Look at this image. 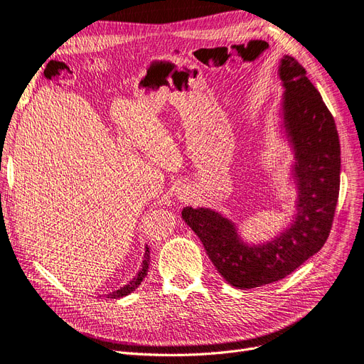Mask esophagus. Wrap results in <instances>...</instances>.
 I'll list each match as a JSON object with an SVG mask.
<instances>
[{
    "instance_id": "1",
    "label": "esophagus",
    "mask_w": 364,
    "mask_h": 364,
    "mask_svg": "<svg viewBox=\"0 0 364 364\" xmlns=\"http://www.w3.org/2000/svg\"><path fill=\"white\" fill-rule=\"evenodd\" d=\"M178 195H180V198H184V196L187 195V191H186V187H183V189H178Z\"/></svg>"
}]
</instances>
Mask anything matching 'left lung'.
Returning a JSON list of instances; mask_svg holds the SVG:
<instances>
[{"label":"left lung","instance_id":"1","mask_svg":"<svg viewBox=\"0 0 364 364\" xmlns=\"http://www.w3.org/2000/svg\"><path fill=\"white\" fill-rule=\"evenodd\" d=\"M279 77L285 88L282 129L294 153L297 187L295 214L287 230L267 243L247 245L237 225L219 211H181L216 270L238 289L273 284L319 252L330 235L339 198L341 144L331 112L295 58L282 57Z\"/></svg>","mask_w":364,"mask_h":364}]
</instances>
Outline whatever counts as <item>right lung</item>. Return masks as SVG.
Here are the masks:
<instances>
[{
  "label": "right lung",
  "instance_id": "right-lung-1",
  "mask_svg": "<svg viewBox=\"0 0 364 364\" xmlns=\"http://www.w3.org/2000/svg\"><path fill=\"white\" fill-rule=\"evenodd\" d=\"M148 265H150V249H148V246H145L144 261H142V267H141V270L138 272V274L134 276V277L129 282V284L124 285L123 288H119V289H117V291H114V292L107 294V299H121V297H124V295H129L132 291L136 289V288L141 285V282L144 280V277L146 276Z\"/></svg>",
  "mask_w": 364,
  "mask_h": 364
}]
</instances>
